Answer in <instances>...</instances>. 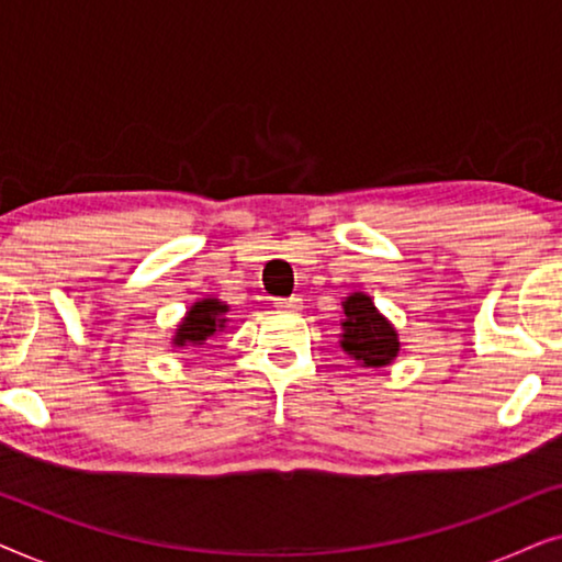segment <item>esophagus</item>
<instances>
[{"label":"esophagus","instance_id":"esophagus-1","mask_svg":"<svg viewBox=\"0 0 562 562\" xmlns=\"http://www.w3.org/2000/svg\"><path fill=\"white\" fill-rule=\"evenodd\" d=\"M276 306L283 312H302V299L289 296V299H276Z\"/></svg>","mask_w":562,"mask_h":562}]
</instances>
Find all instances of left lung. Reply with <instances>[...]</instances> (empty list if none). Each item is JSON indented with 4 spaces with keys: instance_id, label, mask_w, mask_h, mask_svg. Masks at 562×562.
Segmentation results:
<instances>
[{
    "instance_id": "8db88e82",
    "label": "left lung",
    "mask_w": 562,
    "mask_h": 562,
    "mask_svg": "<svg viewBox=\"0 0 562 562\" xmlns=\"http://www.w3.org/2000/svg\"><path fill=\"white\" fill-rule=\"evenodd\" d=\"M342 314L340 348L350 360H356L360 368H386L394 363L402 350L398 333L366 291H350L342 302Z\"/></svg>"
}]
</instances>
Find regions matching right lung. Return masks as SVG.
<instances>
[{"label": "right lung", "mask_w": 562, "mask_h": 562, "mask_svg": "<svg viewBox=\"0 0 562 562\" xmlns=\"http://www.w3.org/2000/svg\"><path fill=\"white\" fill-rule=\"evenodd\" d=\"M229 304L217 296L196 299L173 329V348H202L206 340H214L229 325Z\"/></svg>", "instance_id": "1"}]
</instances>
